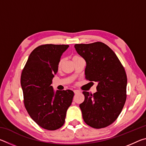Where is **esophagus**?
<instances>
[{
  "label": "esophagus",
  "instance_id": "34e87169",
  "mask_svg": "<svg viewBox=\"0 0 146 146\" xmlns=\"http://www.w3.org/2000/svg\"><path fill=\"white\" fill-rule=\"evenodd\" d=\"M73 91H74V93H75V94H77V93H79L80 92V91H79V90H74Z\"/></svg>",
  "mask_w": 146,
  "mask_h": 146
}]
</instances>
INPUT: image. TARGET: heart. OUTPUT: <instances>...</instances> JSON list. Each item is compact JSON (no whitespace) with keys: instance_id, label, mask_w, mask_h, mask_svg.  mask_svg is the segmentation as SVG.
Masks as SVG:
<instances>
[{"instance_id":"heart-1","label":"heart","mask_w":146,"mask_h":146,"mask_svg":"<svg viewBox=\"0 0 146 146\" xmlns=\"http://www.w3.org/2000/svg\"><path fill=\"white\" fill-rule=\"evenodd\" d=\"M81 58L80 56H78V55H74L73 57H72V60H73V61H74V60H77V59H79V58ZM63 61H64L63 59H60V60L59 61L58 65V68H60L61 67L62 64V63H63Z\"/></svg>"}]
</instances>
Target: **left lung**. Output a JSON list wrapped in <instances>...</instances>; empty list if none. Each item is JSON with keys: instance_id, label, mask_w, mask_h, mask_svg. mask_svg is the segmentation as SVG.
Listing matches in <instances>:
<instances>
[{"instance_id": "obj_1", "label": "left lung", "mask_w": 146, "mask_h": 146, "mask_svg": "<svg viewBox=\"0 0 146 146\" xmlns=\"http://www.w3.org/2000/svg\"><path fill=\"white\" fill-rule=\"evenodd\" d=\"M79 55L86 62V79L97 82V92L83 91L80 104L86 124L96 129L106 127L117 120L126 100L127 76L117 56L101 42L75 44Z\"/></svg>"}]
</instances>
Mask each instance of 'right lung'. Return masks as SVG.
Returning <instances> with one entry per match:
<instances>
[{
	"instance_id": "right-lung-1",
	"label": "right lung",
	"mask_w": 146,
	"mask_h": 146,
	"mask_svg": "<svg viewBox=\"0 0 146 146\" xmlns=\"http://www.w3.org/2000/svg\"><path fill=\"white\" fill-rule=\"evenodd\" d=\"M69 45L44 44L29 55L21 74L24 106L31 118L41 127L56 130L65 122L74 93L67 90L55 93L51 84L58 62Z\"/></svg>"
}]
</instances>
